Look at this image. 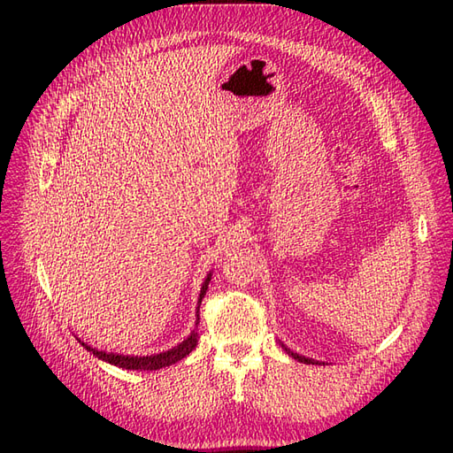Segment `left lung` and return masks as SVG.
Instances as JSON below:
<instances>
[{"label":"left lung","mask_w":453,"mask_h":453,"mask_svg":"<svg viewBox=\"0 0 453 453\" xmlns=\"http://www.w3.org/2000/svg\"><path fill=\"white\" fill-rule=\"evenodd\" d=\"M280 346L291 355V357L295 359V361H298V363H304V365H325V363H321V361H315V359H310V357H306V355H300V353H296V351H293V349H289L287 348L283 342H280Z\"/></svg>","instance_id":"obj_1"}]
</instances>
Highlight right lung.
Returning a JSON list of instances; mask_svg holds the SVG:
<instances>
[{
  "label": "right lung",
  "instance_id": "add662e5",
  "mask_svg": "<svg viewBox=\"0 0 453 453\" xmlns=\"http://www.w3.org/2000/svg\"><path fill=\"white\" fill-rule=\"evenodd\" d=\"M211 270L208 272V276H205L202 287H200V295H198V304H196V325L193 331H190V334L180 342V344L173 346L172 349L168 351H160V353H153V355H122V353H113V351H104V349H98V348H92L88 346L87 342H83L81 338H77L81 342V346L87 348L94 357H98L100 361H105L109 365L113 366H119V368H127V370H160L164 366H170V365H175L177 361L185 359L187 355L193 351L198 344V323H200V315H198V310H200V304H202V298L205 295V291H208V285H210V280H211Z\"/></svg>",
  "mask_w": 453,
  "mask_h": 453
}]
</instances>
